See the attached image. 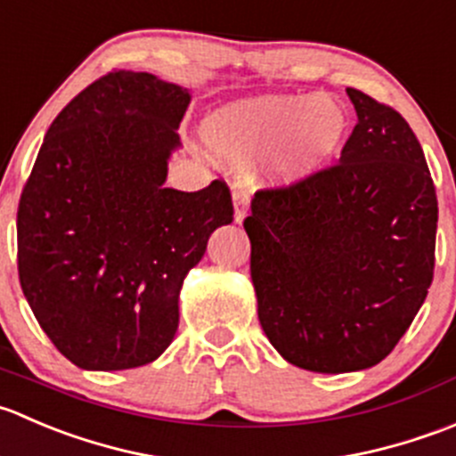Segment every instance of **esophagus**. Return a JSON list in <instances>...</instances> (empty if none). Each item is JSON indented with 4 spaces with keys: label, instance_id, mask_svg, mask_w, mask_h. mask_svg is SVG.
I'll return each instance as SVG.
<instances>
[{
    "label": "esophagus",
    "instance_id": "1",
    "mask_svg": "<svg viewBox=\"0 0 456 456\" xmlns=\"http://www.w3.org/2000/svg\"><path fill=\"white\" fill-rule=\"evenodd\" d=\"M232 204H234V222L241 224L243 219H246V215H248V204H250V200H248V192L246 191H234Z\"/></svg>",
    "mask_w": 456,
    "mask_h": 456
}]
</instances>
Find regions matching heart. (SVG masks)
I'll return each mask as SVG.
<instances>
[{
    "label": "heart",
    "mask_w": 456,
    "mask_h": 456,
    "mask_svg": "<svg viewBox=\"0 0 456 456\" xmlns=\"http://www.w3.org/2000/svg\"><path fill=\"white\" fill-rule=\"evenodd\" d=\"M348 126V110L335 97L265 94L217 108L206 119L204 139L230 159L274 152V175L281 182H297L337 155Z\"/></svg>",
    "instance_id": "1"
}]
</instances>
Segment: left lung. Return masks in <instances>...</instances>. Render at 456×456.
<instances>
[{"instance_id": "obj_1", "label": "left lung", "mask_w": 456, "mask_h": 456, "mask_svg": "<svg viewBox=\"0 0 456 456\" xmlns=\"http://www.w3.org/2000/svg\"><path fill=\"white\" fill-rule=\"evenodd\" d=\"M357 126L339 164L259 191L246 217L265 337L288 363L357 372L392 353L428 297L436 192L408 121L346 90Z\"/></svg>"}]
</instances>
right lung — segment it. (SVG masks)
<instances>
[{"instance_id": "right-lung-1", "label": "right lung", "mask_w": 456, "mask_h": 456, "mask_svg": "<svg viewBox=\"0 0 456 456\" xmlns=\"http://www.w3.org/2000/svg\"><path fill=\"white\" fill-rule=\"evenodd\" d=\"M192 94L115 70L55 117L17 210V268L55 348L84 370L155 362L175 339L183 279L232 222L224 182L166 188Z\"/></svg>"}]
</instances>
